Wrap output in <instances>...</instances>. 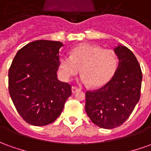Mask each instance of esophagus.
<instances>
[{"label":"esophagus","mask_w":151,"mask_h":151,"mask_svg":"<svg viewBox=\"0 0 151 151\" xmlns=\"http://www.w3.org/2000/svg\"><path fill=\"white\" fill-rule=\"evenodd\" d=\"M81 89L80 88H78L76 86H72V92L73 93H76V92H77V91H80Z\"/></svg>","instance_id":"obj_1"}]
</instances>
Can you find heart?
Segmentation results:
<instances>
[{
  "label": "heart",
  "instance_id": "heart-1",
  "mask_svg": "<svg viewBox=\"0 0 151 151\" xmlns=\"http://www.w3.org/2000/svg\"><path fill=\"white\" fill-rule=\"evenodd\" d=\"M117 67V57L112 49L100 46L82 43L75 47L70 56L60 58L59 70L62 77L68 81L81 69V81L92 87H99L111 80Z\"/></svg>",
  "mask_w": 151,
  "mask_h": 151
}]
</instances>
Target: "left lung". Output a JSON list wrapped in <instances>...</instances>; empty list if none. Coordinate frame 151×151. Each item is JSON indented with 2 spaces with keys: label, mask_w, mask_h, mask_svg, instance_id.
Here are the masks:
<instances>
[{
  "label": "left lung",
  "mask_w": 151,
  "mask_h": 151,
  "mask_svg": "<svg viewBox=\"0 0 151 151\" xmlns=\"http://www.w3.org/2000/svg\"><path fill=\"white\" fill-rule=\"evenodd\" d=\"M118 66L105 86L86 93V111L98 127L112 129L130 117L141 97L142 72L137 58L125 46L114 48Z\"/></svg>",
  "instance_id": "1"
}]
</instances>
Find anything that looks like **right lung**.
<instances>
[{"label":"right lung","mask_w":151,"mask_h":151,"mask_svg":"<svg viewBox=\"0 0 151 151\" xmlns=\"http://www.w3.org/2000/svg\"><path fill=\"white\" fill-rule=\"evenodd\" d=\"M58 41L37 40L18 51L9 70V93L19 114L34 126H46L58 118L71 86L60 81Z\"/></svg>","instance_id":"add662e5"}]
</instances>
